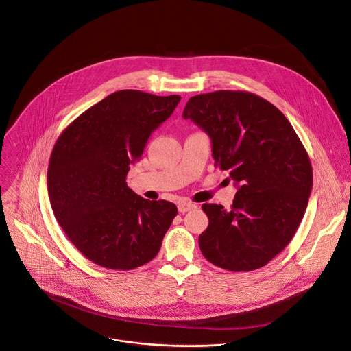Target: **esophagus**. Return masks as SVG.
Listing matches in <instances>:
<instances>
[{
    "label": "esophagus",
    "mask_w": 351,
    "mask_h": 351,
    "mask_svg": "<svg viewBox=\"0 0 351 351\" xmlns=\"http://www.w3.org/2000/svg\"><path fill=\"white\" fill-rule=\"evenodd\" d=\"M178 208H179V211L180 213H187V211H190V210H194L196 208V204L193 203V202H189V200H182V202H179V204H178Z\"/></svg>",
    "instance_id": "34e87169"
}]
</instances>
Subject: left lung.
I'll list each match as a JSON object with an SVG mask.
<instances>
[{
	"label": "left lung",
	"instance_id": "1",
	"mask_svg": "<svg viewBox=\"0 0 351 351\" xmlns=\"http://www.w3.org/2000/svg\"><path fill=\"white\" fill-rule=\"evenodd\" d=\"M183 117L211 138L215 167L238 184L233 204L204 203L208 218L199 247L232 272L267 265L296 233L312 189L308 154L291 122L267 99L219 90L191 97Z\"/></svg>",
	"mask_w": 351,
	"mask_h": 351
}]
</instances>
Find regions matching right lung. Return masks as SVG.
I'll use <instances>...</instances> for the list:
<instances>
[{
    "label": "right lung",
    "mask_w": 351,
    "mask_h": 351,
    "mask_svg": "<svg viewBox=\"0 0 351 351\" xmlns=\"http://www.w3.org/2000/svg\"><path fill=\"white\" fill-rule=\"evenodd\" d=\"M179 95L121 90L75 118L56 140L47 187L53 215L91 263L130 271L156 257L178 208L126 184L130 164L169 117Z\"/></svg>",
    "instance_id": "1"
}]
</instances>
